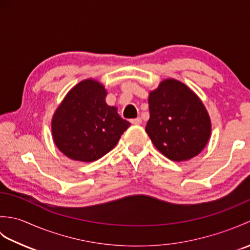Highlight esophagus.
<instances>
[{
  "label": "esophagus",
  "mask_w": 250,
  "mask_h": 250,
  "mask_svg": "<svg viewBox=\"0 0 250 250\" xmlns=\"http://www.w3.org/2000/svg\"><path fill=\"white\" fill-rule=\"evenodd\" d=\"M131 124L132 125H141L142 124V119L140 117H137L135 119H131Z\"/></svg>",
  "instance_id": "obj_1"
}]
</instances>
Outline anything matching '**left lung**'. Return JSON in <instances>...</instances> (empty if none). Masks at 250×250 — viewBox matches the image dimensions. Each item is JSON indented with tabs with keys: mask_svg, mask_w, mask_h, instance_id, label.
Wrapping results in <instances>:
<instances>
[{
	"mask_svg": "<svg viewBox=\"0 0 250 250\" xmlns=\"http://www.w3.org/2000/svg\"><path fill=\"white\" fill-rule=\"evenodd\" d=\"M146 132L162 155L187 161L204 149L211 132L209 115L192 90L176 79H164L148 98Z\"/></svg>",
	"mask_w": 250,
	"mask_h": 250,
	"instance_id": "1",
	"label": "left lung"
}]
</instances>
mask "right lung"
Here are the masks:
<instances>
[{
  "label": "right lung",
  "instance_id": "add662e5",
  "mask_svg": "<svg viewBox=\"0 0 250 250\" xmlns=\"http://www.w3.org/2000/svg\"><path fill=\"white\" fill-rule=\"evenodd\" d=\"M106 90L94 79L72 88L52 117L56 146L72 160L92 162L117 145L130 122L106 104Z\"/></svg>",
  "mask_w": 250,
  "mask_h": 250
}]
</instances>
